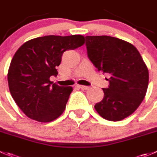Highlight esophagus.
<instances>
[{
	"label": "esophagus",
	"instance_id": "esophagus-1",
	"mask_svg": "<svg viewBox=\"0 0 157 157\" xmlns=\"http://www.w3.org/2000/svg\"><path fill=\"white\" fill-rule=\"evenodd\" d=\"M77 86H78L79 88H80V89L83 90H88L90 88V86H83V85H77Z\"/></svg>",
	"mask_w": 157,
	"mask_h": 157
}]
</instances>
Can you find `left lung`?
<instances>
[{
  "instance_id": "8db88e82",
  "label": "left lung",
  "mask_w": 157,
  "mask_h": 157,
  "mask_svg": "<svg viewBox=\"0 0 157 157\" xmlns=\"http://www.w3.org/2000/svg\"><path fill=\"white\" fill-rule=\"evenodd\" d=\"M87 55L93 64L109 74V85L94 108L103 118L120 121L131 115L147 93L149 72L138 50L129 42L109 36H86Z\"/></svg>"
}]
</instances>
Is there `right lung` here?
I'll return each instance as SVG.
<instances>
[{"label":"right lung","instance_id":"obj_1","mask_svg":"<svg viewBox=\"0 0 157 157\" xmlns=\"http://www.w3.org/2000/svg\"><path fill=\"white\" fill-rule=\"evenodd\" d=\"M84 44L82 35L33 38L16 51L7 74L10 94L29 118L41 123L53 121L66 108L71 86H60L50 80L57 76L63 52Z\"/></svg>","mask_w":157,"mask_h":157}]
</instances>
